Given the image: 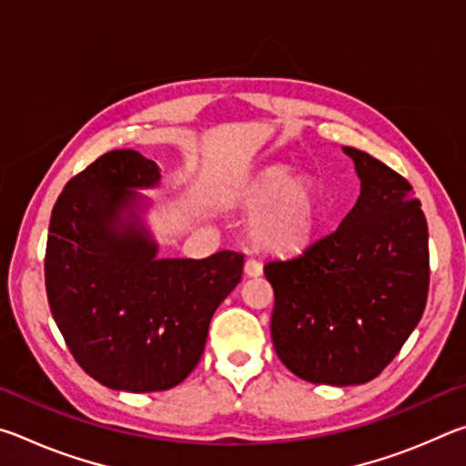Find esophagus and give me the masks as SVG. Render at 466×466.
Wrapping results in <instances>:
<instances>
[{
    "mask_svg": "<svg viewBox=\"0 0 466 466\" xmlns=\"http://www.w3.org/2000/svg\"><path fill=\"white\" fill-rule=\"evenodd\" d=\"M244 273H247L248 278H258V275L263 273V265L258 263L255 257H248L247 263H244Z\"/></svg>",
    "mask_w": 466,
    "mask_h": 466,
    "instance_id": "1",
    "label": "esophagus"
}]
</instances>
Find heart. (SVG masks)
<instances>
[{"label": "heart", "mask_w": 466, "mask_h": 466, "mask_svg": "<svg viewBox=\"0 0 466 466\" xmlns=\"http://www.w3.org/2000/svg\"><path fill=\"white\" fill-rule=\"evenodd\" d=\"M236 203L248 214H258L252 234L273 250H291L302 244L317 218L310 180L294 178L286 167H271L244 183Z\"/></svg>", "instance_id": "obj_1"}]
</instances>
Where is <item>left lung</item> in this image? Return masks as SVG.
Segmentation results:
<instances>
[{"instance_id": "8db88e82", "label": "left lung", "mask_w": 466, "mask_h": 466, "mask_svg": "<svg viewBox=\"0 0 466 466\" xmlns=\"http://www.w3.org/2000/svg\"><path fill=\"white\" fill-rule=\"evenodd\" d=\"M361 193L337 230L265 267L271 337L289 372L314 384L374 380L420 322L430 289L428 222L405 177L356 147Z\"/></svg>"}]
</instances>
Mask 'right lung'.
<instances>
[{
    "instance_id": "1",
    "label": "right lung",
    "mask_w": 466,
    "mask_h": 466,
    "mask_svg": "<svg viewBox=\"0 0 466 466\" xmlns=\"http://www.w3.org/2000/svg\"><path fill=\"white\" fill-rule=\"evenodd\" d=\"M160 180L156 162L113 149L63 188L45 252L51 314L82 370L113 390H168L199 364L209 320L242 279L244 255L156 258L137 219L119 216Z\"/></svg>"
}]
</instances>
